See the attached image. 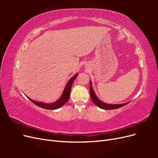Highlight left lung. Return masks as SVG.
Returning <instances> with one entry per match:
<instances>
[{"label": "left lung", "mask_w": 158, "mask_h": 158, "mask_svg": "<svg viewBox=\"0 0 158 158\" xmlns=\"http://www.w3.org/2000/svg\"><path fill=\"white\" fill-rule=\"evenodd\" d=\"M90 84V88H89V92H90V97L91 99H92V102L95 103V106H97L98 107H99V108H102L103 109H106V110H110V109H118L120 108L121 107H123L126 106L127 104H128V103H123V104H117V105H112V104H107L104 103L97 98L96 95H95L94 89L92 88V82H89Z\"/></svg>", "instance_id": "left-lung-1"}]
</instances>
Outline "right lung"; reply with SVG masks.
<instances>
[{"label":"right lung","instance_id":"add662e5","mask_svg":"<svg viewBox=\"0 0 158 158\" xmlns=\"http://www.w3.org/2000/svg\"><path fill=\"white\" fill-rule=\"evenodd\" d=\"M78 74H75L73 78H72L67 83L66 85V88L64 90L63 94L62 95V96L57 100L56 102L52 103H41V102H38L36 101H34V100H32L31 99L27 97V98L29 99L31 102H33L35 105H36L37 106L40 107L41 108L46 109H49V110H53L61 107L63 106L68 102V100L70 98V90L72 88V85H73V83L76 79V78L78 76Z\"/></svg>","mask_w":158,"mask_h":158}]
</instances>
